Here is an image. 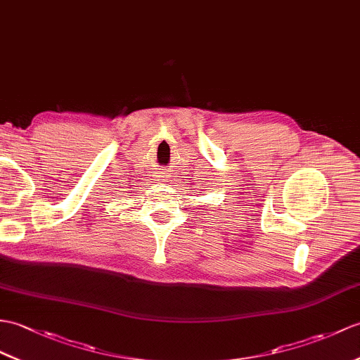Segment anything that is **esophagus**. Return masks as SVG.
<instances>
[{"mask_svg": "<svg viewBox=\"0 0 360 360\" xmlns=\"http://www.w3.org/2000/svg\"><path fill=\"white\" fill-rule=\"evenodd\" d=\"M156 176H158V179H160V181H167V179H169V173H167V172H160V173H156Z\"/></svg>", "mask_w": 360, "mask_h": 360, "instance_id": "esophagus-1", "label": "esophagus"}]
</instances>
